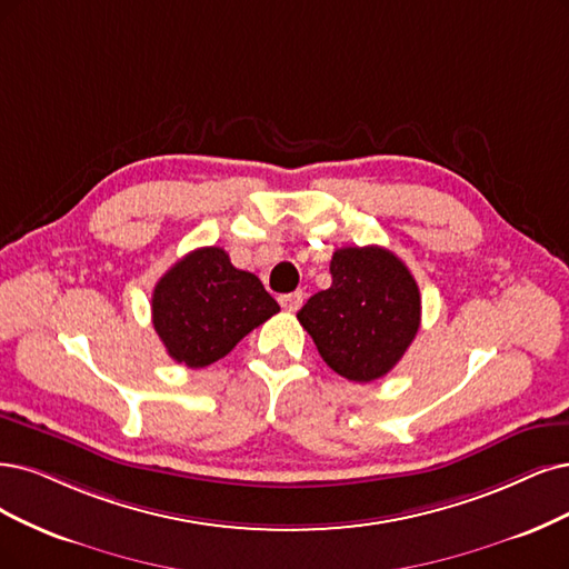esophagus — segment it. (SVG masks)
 <instances>
[{"label":"esophagus","instance_id":"1","mask_svg":"<svg viewBox=\"0 0 569 569\" xmlns=\"http://www.w3.org/2000/svg\"><path fill=\"white\" fill-rule=\"evenodd\" d=\"M279 302H281V307H283L286 311H298V309L302 307V302H305V292H302V290L288 292V296H281V298H279Z\"/></svg>","mask_w":569,"mask_h":569}]
</instances>
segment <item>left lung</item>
Returning a JSON list of instances; mask_svg holds the SVG:
<instances>
[{
	"mask_svg": "<svg viewBox=\"0 0 569 569\" xmlns=\"http://www.w3.org/2000/svg\"><path fill=\"white\" fill-rule=\"evenodd\" d=\"M332 283L298 311L321 359L351 382L385 377L412 345L422 298L410 269L380 246L332 252Z\"/></svg>",
	"mask_w": 569,
	"mask_h": 569,
	"instance_id": "8db88e82",
	"label": "left lung"
}]
</instances>
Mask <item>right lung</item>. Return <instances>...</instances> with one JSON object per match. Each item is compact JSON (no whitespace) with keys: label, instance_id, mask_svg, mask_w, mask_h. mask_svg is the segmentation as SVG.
Masks as SVG:
<instances>
[{"label":"right lung","instance_id":"right-lung-1","mask_svg":"<svg viewBox=\"0 0 569 569\" xmlns=\"http://www.w3.org/2000/svg\"><path fill=\"white\" fill-rule=\"evenodd\" d=\"M279 311L250 271L218 248H197L168 269L152 292V323L168 356L187 368L220 361Z\"/></svg>","mask_w":569,"mask_h":569}]
</instances>
